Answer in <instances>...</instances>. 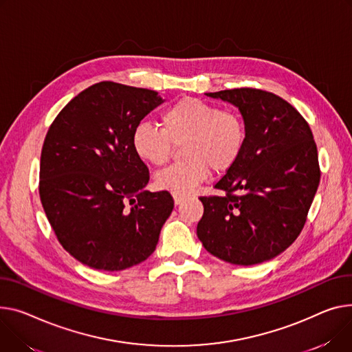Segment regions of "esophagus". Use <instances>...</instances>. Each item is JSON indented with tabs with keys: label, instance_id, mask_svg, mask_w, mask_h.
<instances>
[{
	"label": "esophagus",
	"instance_id": "1",
	"mask_svg": "<svg viewBox=\"0 0 352 352\" xmlns=\"http://www.w3.org/2000/svg\"><path fill=\"white\" fill-rule=\"evenodd\" d=\"M182 201H184V198H182V197L174 195V202H175V205H179V204H182Z\"/></svg>",
	"mask_w": 352,
	"mask_h": 352
}]
</instances>
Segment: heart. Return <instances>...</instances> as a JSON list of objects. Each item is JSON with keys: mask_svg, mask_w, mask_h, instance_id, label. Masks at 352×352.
<instances>
[{"mask_svg": "<svg viewBox=\"0 0 352 352\" xmlns=\"http://www.w3.org/2000/svg\"><path fill=\"white\" fill-rule=\"evenodd\" d=\"M161 127L140 123L131 134L135 155L151 164L162 166L174 146L182 147V158L155 175L157 188L178 197L197 190L209 174H225L235 167L246 144L245 122L233 110H222L215 104L195 98H182L161 114Z\"/></svg>", "mask_w": 352, "mask_h": 352, "instance_id": "b5f03b06", "label": "heart"}]
</instances>
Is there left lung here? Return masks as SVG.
<instances>
[{"instance_id":"8db88e82","label":"left lung","mask_w":352,"mask_h":352,"mask_svg":"<svg viewBox=\"0 0 352 352\" xmlns=\"http://www.w3.org/2000/svg\"><path fill=\"white\" fill-rule=\"evenodd\" d=\"M236 106L246 144L235 167L201 197L197 235L221 261L250 266L273 259L300 235L320 184L318 154L304 117L274 93L241 87L205 93Z\"/></svg>"}]
</instances>
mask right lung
I'll use <instances>...</instances> for the list:
<instances>
[{"mask_svg": "<svg viewBox=\"0 0 352 352\" xmlns=\"http://www.w3.org/2000/svg\"><path fill=\"white\" fill-rule=\"evenodd\" d=\"M162 102L154 90L100 82L70 100L46 133L41 202L63 249L91 269L144 262L173 212L170 192L146 190L148 168L131 147L134 127Z\"/></svg>", "mask_w": 352, "mask_h": 352, "instance_id": "right-lung-1", "label": "right lung"}]
</instances>
